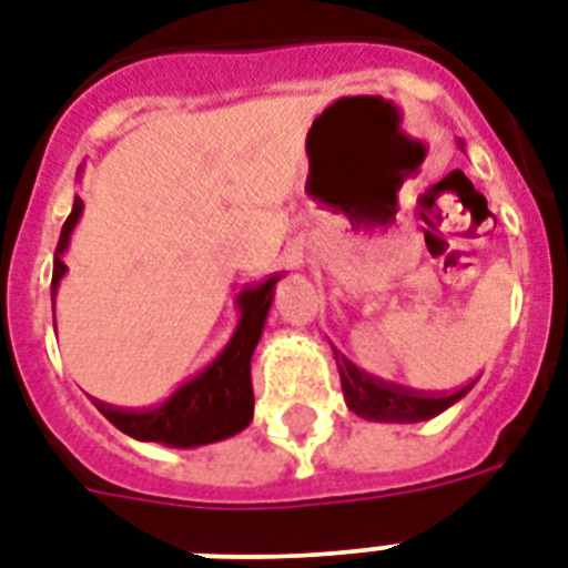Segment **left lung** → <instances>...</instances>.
Here are the masks:
<instances>
[{
  "label": "left lung",
  "instance_id": "obj_1",
  "mask_svg": "<svg viewBox=\"0 0 568 568\" xmlns=\"http://www.w3.org/2000/svg\"><path fill=\"white\" fill-rule=\"evenodd\" d=\"M339 381H343V396L348 410L372 422H422L437 416L452 407L457 398H464L471 384L455 389V393H422V389L398 387L361 372L346 357H337Z\"/></svg>",
  "mask_w": 568,
  "mask_h": 568
}]
</instances>
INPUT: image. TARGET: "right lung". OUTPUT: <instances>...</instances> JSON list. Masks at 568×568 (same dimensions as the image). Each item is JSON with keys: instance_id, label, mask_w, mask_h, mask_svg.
I'll use <instances>...</instances> for the list:
<instances>
[{"instance_id": "right-lung-1", "label": "right lung", "mask_w": 568, "mask_h": 568, "mask_svg": "<svg viewBox=\"0 0 568 568\" xmlns=\"http://www.w3.org/2000/svg\"><path fill=\"white\" fill-rule=\"evenodd\" d=\"M84 202L75 199L72 213L67 216L58 240V257H54L52 272V296L58 284H61L67 263L61 261V252L70 243V234L81 216ZM278 275H272L263 284H255L240 293V322L229 346L222 348L220 357L184 381L181 387L163 398L161 405L143 407V410H129V407H113L99 402V410L104 419L116 425L122 434L134 439H146V443H166V446H205L216 439L234 437L252 422L255 410V393H252V352H255L257 339H261L263 320L270 313L272 287H275Z\"/></svg>"}]
</instances>
